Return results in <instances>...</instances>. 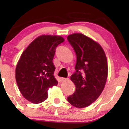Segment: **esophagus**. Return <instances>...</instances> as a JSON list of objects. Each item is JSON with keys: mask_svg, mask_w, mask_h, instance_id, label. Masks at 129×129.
I'll return each mask as SVG.
<instances>
[{"mask_svg": "<svg viewBox=\"0 0 129 129\" xmlns=\"http://www.w3.org/2000/svg\"><path fill=\"white\" fill-rule=\"evenodd\" d=\"M67 80H68V78H64V77H60V82H64Z\"/></svg>", "mask_w": 129, "mask_h": 129, "instance_id": "esophagus-1", "label": "esophagus"}]
</instances>
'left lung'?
<instances>
[{"mask_svg":"<svg viewBox=\"0 0 129 129\" xmlns=\"http://www.w3.org/2000/svg\"><path fill=\"white\" fill-rule=\"evenodd\" d=\"M67 39L77 57L76 72L70 77L76 90L68 101L83 108L93 103L103 90L108 73L107 58L99 44L82 33H74Z\"/></svg>","mask_w":129,"mask_h":129,"instance_id":"obj_1","label":"left lung"}]
</instances>
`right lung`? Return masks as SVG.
I'll use <instances>...</instances> for the list:
<instances>
[{
    "mask_svg": "<svg viewBox=\"0 0 129 129\" xmlns=\"http://www.w3.org/2000/svg\"><path fill=\"white\" fill-rule=\"evenodd\" d=\"M64 41L59 36L42 35L23 52L16 68V80L20 93L28 101L42 103L48 98L49 88L57 84L52 60L56 47Z\"/></svg>",
    "mask_w": 129,
    "mask_h": 129,
    "instance_id": "1",
    "label": "right lung"
}]
</instances>
